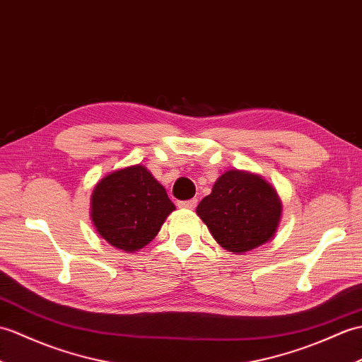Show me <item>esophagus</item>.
<instances>
[{"label": "esophagus", "mask_w": 362, "mask_h": 362, "mask_svg": "<svg viewBox=\"0 0 362 362\" xmlns=\"http://www.w3.org/2000/svg\"><path fill=\"white\" fill-rule=\"evenodd\" d=\"M197 205V199H189V200H180L179 206L180 208H188V209H194Z\"/></svg>", "instance_id": "esophagus-1"}]
</instances>
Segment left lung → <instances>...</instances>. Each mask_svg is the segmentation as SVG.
I'll use <instances>...</instances> for the list:
<instances>
[{"label": "left lung", "instance_id": "8db88e82", "mask_svg": "<svg viewBox=\"0 0 362 362\" xmlns=\"http://www.w3.org/2000/svg\"><path fill=\"white\" fill-rule=\"evenodd\" d=\"M196 213L221 247L240 255L274 236L282 202L260 175L230 170L216 180L211 194L202 199Z\"/></svg>", "mask_w": 362, "mask_h": 362}]
</instances>
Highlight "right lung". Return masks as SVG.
I'll return each mask as SVG.
<instances>
[{"label": "right lung", "instance_id": "right-lung-1", "mask_svg": "<svg viewBox=\"0 0 362 362\" xmlns=\"http://www.w3.org/2000/svg\"><path fill=\"white\" fill-rule=\"evenodd\" d=\"M174 209L165 188L141 165L105 175L90 196L95 231L128 253L148 245Z\"/></svg>", "mask_w": 362, "mask_h": 362}]
</instances>
